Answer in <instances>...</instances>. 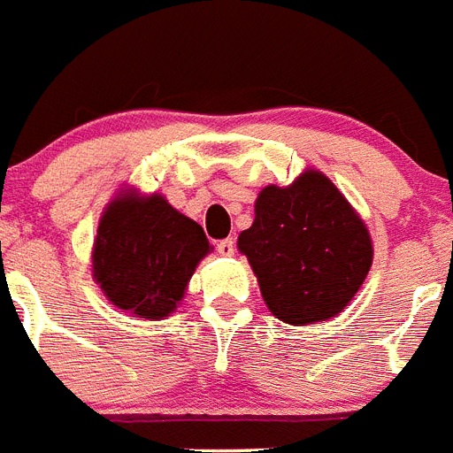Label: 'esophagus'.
<instances>
[{
	"instance_id": "obj_1",
	"label": "esophagus",
	"mask_w": 453,
	"mask_h": 453,
	"mask_svg": "<svg viewBox=\"0 0 453 453\" xmlns=\"http://www.w3.org/2000/svg\"><path fill=\"white\" fill-rule=\"evenodd\" d=\"M216 250H219V255H223V257H232L234 255V239H223V242L216 243Z\"/></svg>"
}]
</instances>
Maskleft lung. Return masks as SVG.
Masks as SVG:
<instances>
[{
	"instance_id": "left-lung-1",
	"label": "left lung",
	"mask_w": 453,
	"mask_h": 453,
	"mask_svg": "<svg viewBox=\"0 0 453 453\" xmlns=\"http://www.w3.org/2000/svg\"><path fill=\"white\" fill-rule=\"evenodd\" d=\"M275 319L305 326L349 305L372 266L360 216L326 175L305 171L289 187H266L255 221L239 234Z\"/></svg>"
}]
</instances>
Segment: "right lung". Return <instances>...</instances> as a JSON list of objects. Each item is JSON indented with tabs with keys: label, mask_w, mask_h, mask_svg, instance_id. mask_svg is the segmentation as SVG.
<instances>
[{
	"label": "right lung",
	"mask_w": 453,
	"mask_h": 453,
	"mask_svg": "<svg viewBox=\"0 0 453 453\" xmlns=\"http://www.w3.org/2000/svg\"><path fill=\"white\" fill-rule=\"evenodd\" d=\"M207 253L210 242L198 223L161 196L125 191L100 219L93 275L116 308L161 319L178 308Z\"/></svg>",
	"instance_id": "1"
}]
</instances>
